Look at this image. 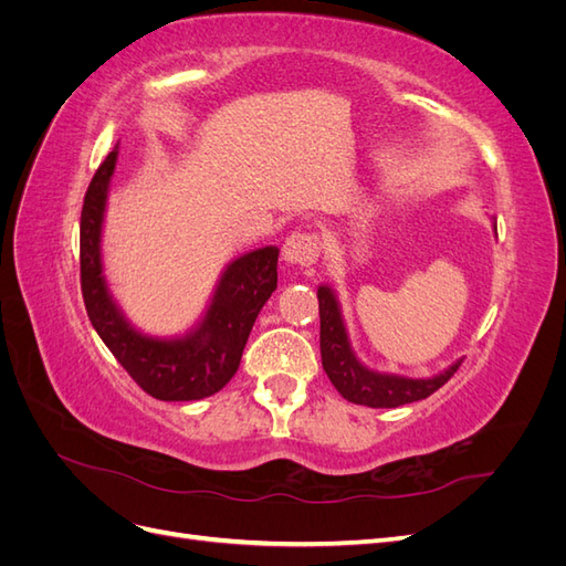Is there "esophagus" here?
Here are the masks:
<instances>
[{
    "label": "esophagus",
    "mask_w": 566,
    "mask_h": 566,
    "mask_svg": "<svg viewBox=\"0 0 566 566\" xmlns=\"http://www.w3.org/2000/svg\"><path fill=\"white\" fill-rule=\"evenodd\" d=\"M321 254V243L314 233H293L287 235V241L283 243V260L287 264H297V266H310L318 260Z\"/></svg>",
    "instance_id": "obj_1"
}]
</instances>
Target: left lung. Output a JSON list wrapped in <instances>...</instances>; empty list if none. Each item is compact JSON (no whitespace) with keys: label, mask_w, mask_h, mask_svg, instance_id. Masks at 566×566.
<instances>
[{"label":"left lung","mask_w":566,"mask_h":566,"mask_svg":"<svg viewBox=\"0 0 566 566\" xmlns=\"http://www.w3.org/2000/svg\"><path fill=\"white\" fill-rule=\"evenodd\" d=\"M318 314H321V364L325 375H328L333 387L352 403L370 406V408H397L403 403H413L427 399L441 385H447L460 361L451 368L434 375L427 380L401 378V375H389L366 368L358 361L349 335L342 321L339 302L333 293V287H318Z\"/></svg>","instance_id":"1"}]
</instances>
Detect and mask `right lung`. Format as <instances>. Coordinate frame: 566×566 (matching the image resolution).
Masks as SVG:
<instances>
[{
    "label": "right lung",
    "instance_id": "1",
    "mask_svg": "<svg viewBox=\"0 0 566 566\" xmlns=\"http://www.w3.org/2000/svg\"><path fill=\"white\" fill-rule=\"evenodd\" d=\"M117 150L98 165L84 193L80 219V283L87 316L117 364L153 399L196 401L212 397L241 366L245 342L279 283V248L252 250L227 266L202 321L184 337L160 339L132 328L117 310L101 266V224Z\"/></svg>",
    "mask_w": 566,
    "mask_h": 566
}]
</instances>
